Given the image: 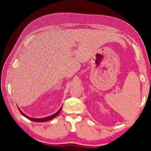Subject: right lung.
<instances>
[{
	"label": "right lung",
	"mask_w": 151,
	"mask_h": 151,
	"mask_svg": "<svg viewBox=\"0 0 151 151\" xmlns=\"http://www.w3.org/2000/svg\"><path fill=\"white\" fill-rule=\"evenodd\" d=\"M19 111H20V113L23 115L24 117H25L26 118L30 120V121H34V122H45V121H50L51 119H54V117H56L58 115L60 114V112L61 111V110H62V106L61 107V108L60 109V110L58 111L56 113H55L54 114L52 115H50V116H48V117H43V118H32V117H30L27 116V115H25L24 113H22V112L21 111L20 109L19 108V107H17Z\"/></svg>",
	"instance_id": "obj_1"
}]
</instances>
